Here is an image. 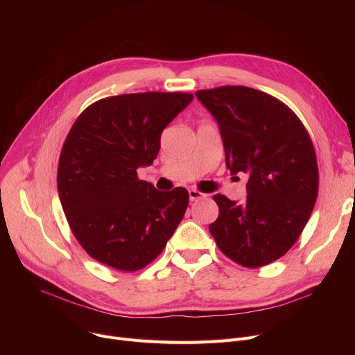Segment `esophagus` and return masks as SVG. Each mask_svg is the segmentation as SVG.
Here are the masks:
<instances>
[{"mask_svg": "<svg viewBox=\"0 0 355 355\" xmlns=\"http://www.w3.org/2000/svg\"><path fill=\"white\" fill-rule=\"evenodd\" d=\"M189 194H190V200H191V201L201 200V198H206V197H207V194H204V193H201V191H198V190H196V189L189 190Z\"/></svg>", "mask_w": 355, "mask_h": 355, "instance_id": "esophagus-1", "label": "esophagus"}]
</instances>
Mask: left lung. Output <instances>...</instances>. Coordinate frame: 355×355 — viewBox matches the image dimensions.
<instances>
[{
	"label": "left lung",
	"mask_w": 355,
	"mask_h": 355,
	"mask_svg": "<svg viewBox=\"0 0 355 355\" xmlns=\"http://www.w3.org/2000/svg\"><path fill=\"white\" fill-rule=\"evenodd\" d=\"M196 96L220 126L232 174H249L245 202L213 196L218 217L209 230L233 262L266 266L295 245L318 197L311 137L289 106L262 90L220 86Z\"/></svg>",
	"instance_id": "8db88e82"
}]
</instances>
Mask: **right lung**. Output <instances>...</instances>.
I'll return each mask as SVG.
<instances>
[{
    "label": "right lung",
    "instance_id": "1",
    "mask_svg": "<svg viewBox=\"0 0 355 355\" xmlns=\"http://www.w3.org/2000/svg\"><path fill=\"white\" fill-rule=\"evenodd\" d=\"M191 93L109 96L74 121L58 166V190L70 230L86 253L122 272L149 265L189 206V191H158L137 170L158 155L161 134Z\"/></svg>",
    "mask_w": 355,
    "mask_h": 355
}]
</instances>
